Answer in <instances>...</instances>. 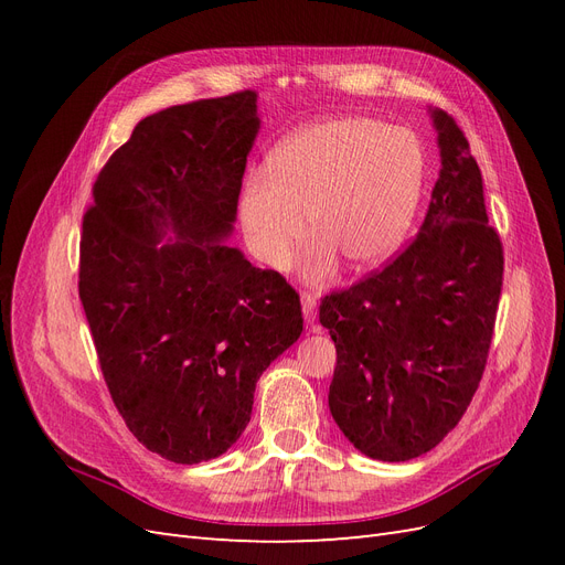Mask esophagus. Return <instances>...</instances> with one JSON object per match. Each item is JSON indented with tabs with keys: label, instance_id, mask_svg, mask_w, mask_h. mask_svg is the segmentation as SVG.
Returning <instances> with one entry per match:
<instances>
[{
	"label": "esophagus",
	"instance_id": "esophagus-1",
	"mask_svg": "<svg viewBox=\"0 0 565 565\" xmlns=\"http://www.w3.org/2000/svg\"><path fill=\"white\" fill-rule=\"evenodd\" d=\"M301 306H303L306 322H309V328L316 332L318 330V324H316V295L301 292Z\"/></svg>",
	"mask_w": 565,
	"mask_h": 565
}]
</instances>
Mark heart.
I'll return each instance as SVG.
<instances>
[{
	"label": "heart",
	"instance_id": "heart-1",
	"mask_svg": "<svg viewBox=\"0 0 565 565\" xmlns=\"http://www.w3.org/2000/svg\"><path fill=\"white\" fill-rule=\"evenodd\" d=\"M424 188L417 136L370 117H337L297 131L254 172L241 193L252 254L285 268L306 235L318 233L306 276L322 280L347 256L355 268L384 264L413 226Z\"/></svg>",
	"mask_w": 565,
	"mask_h": 565
}]
</instances>
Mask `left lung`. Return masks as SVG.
<instances>
[{
	"instance_id": "left-lung-1",
	"label": "left lung",
	"mask_w": 565,
	"mask_h": 565,
	"mask_svg": "<svg viewBox=\"0 0 565 565\" xmlns=\"http://www.w3.org/2000/svg\"><path fill=\"white\" fill-rule=\"evenodd\" d=\"M440 174L417 237L367 278L320 299L337 347L330 413L363 455L436 448L483 377L504 252L488 226L481 169L446 110H431Z\"/></svg>"
}]
</instances>
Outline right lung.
<instances>
[{
    "label": "right lung",
    "mask_w": 565,
    "mask_h": 565,
    "mask_svg": "<svg viewBox=\"0 0 565 565\" xmlns=\"http://www.w3.org/2000/svg\"><path fill=\"white\" fill-rule=\"evenodd\" d=\"M259 131L256 94L143 117L100 169L82 218L79 299L110 398L177 465L224 455L262 372L303 330L295 287L228 247ZM178 237L162 246L166 231Z\"/></svg>",
    "instance_id": "right-lung-1"
}]
</instances>
